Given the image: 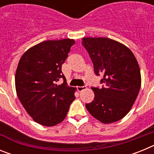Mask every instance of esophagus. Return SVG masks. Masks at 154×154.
Listing matches in <instances>:
<instances>
[{"instance_id": "34e87169", "label": "esophagus", "mask_w": 154, "mask_h": 154, "mask_svg": "<svg viewBox=\"0 0 154 154\" xmlns=\"http://www.w3.org/2000/svg\"><path fill=\"white\" fill-rule=\"evenodd\" d=\"M85 89H86V86H77V90L79 92H82V91H83Z\"/></svg>"}]
</instances>
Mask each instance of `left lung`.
Masks as SVG:
<instances>
[{
  "label": "left lung",
  "mask_w": 154,
  "mask_h": 154,
  "mask_svg": "<svg viewBox=\"0 0 154 154\" xmlns=\"http://www.w3.org/2000/svg\"><path fill=\"white\" fill-rule=\"evenodd\" d=\"M96 75H103L102 89H91L94 100L85 105L89 113L108 124L123 119L138 96L141 75L137 58L129 48L108 38H82Z\"/></svg>",
  "instance_id": "obj_1"
}]
</instances>
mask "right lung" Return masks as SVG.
Segmentation results:
<instances>
[{
    "instance_id": "right-lung-1",
    "label": "right lung",
    "mask_w": 154,
    "mask_h": 154,
    "mask_svg": "<svg viewBox=\"0 0 154 154\" xmlns=\"http://www.w3.org/2000/svg\"><path fill=\"white\" fill-rule=\"evenodd\" d=\"M75 40L45 41L22 55L15 74L17 97L33 120L53 126L65 119L76 88L68 86L62 65ZM63 78L61 85L56 82Z\"/></svg>"
}]
</instances>
